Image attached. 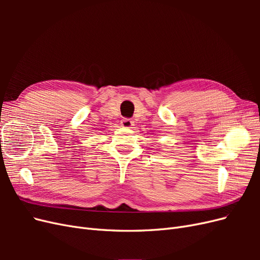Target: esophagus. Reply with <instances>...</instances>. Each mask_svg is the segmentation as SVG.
<instances>
[{
	"label": "esophagus",
	"mask_w": 260,
	"mask_h": 260,
	"mask_svg": "<svg viewBox=\"0 0 260 260\" xmlns=\"http://www.w3.org/2000/svg\"><path fill=\"white\" fill-rule=\"evenodd\" d=\"M120 124L123 128H131L133 125V121L129 119V118H123V119L120 121Z\"/></svg>",
	"instance_id": "34e87169"
}]
</instances>
